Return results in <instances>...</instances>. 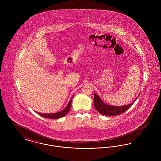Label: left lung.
Here are the masks:
<instances>
[{"label":"left lung","mask_w":161,"mask_h":161,"mask_svg":"<svg viewBox=\"0 0 161 161\" xmlns=\"http://www.w3.org/2000/svg\"><path fill=\"white\" fill-rule=\"evenodd\" d=\"M94 106L98 112H99L101 114L106 116H115V115H120L125 112L127 110H128L136 100H134L130 104L123 106H108L104 104L102 100L100 99L99 96L95 93H94Z\"/></svg>","instance_id":"left-lung-1"}]
</instances>
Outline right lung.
Masks as SVG:
<instances>
[{
	"instance_id": "right-lung-1",
	"label": "right lung",
	"mask_w": 161,
	"mask_h": 161,
	"mask_svg": "<svg viewBox=\"0 0 161 161\" xmlns=\"http://www.w3.org/2000/svg\"><path fill=\"white\" fill-rule=\"evenodd\" d=\"M72 98L70 100L68 106L66 107L61 112H58V113H55V114H40V113H37L38 115L44 117V118H50V119H58L61 117L64 116L69 112L70 108V105H71V102H72Z\"/></svg>"
}]
</instances>
